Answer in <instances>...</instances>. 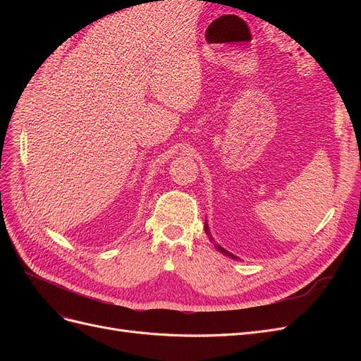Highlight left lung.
Listing matches in <instances>:
<instances>
[{
    "instance_id": "left-lung-1",
    "label": "left lung",
    "mask_w": 361,
    "mask_h": 361,
    "mask_svg": "<svg viewBox=\"0 0 361 361\" xmlns=\"http://www.w3.org/2000/svg\"><path fill=\"white\" fill-rule=\"evenodd\" d=\"M204 232H206V235L207 236H209V239H211V241H214V239H212V236H211V232H209V227H207V223L204 221ZM215 245V248L218 250V251H220V253H223L224 256H228V257H232V259H238L236 256H233L232 253H228V251L227 250H224L221 245H218V244H214Z\"/></svg>"
}]
</instances>
